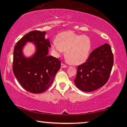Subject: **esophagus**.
I'll return each instance as SVG.
<instances>
[{"mask_svg":"<svg viewBox=\"0 0 127 127\" xmlns=\"http://www.w3.org/2000/svg\"><path fill=\"white\" fill-rule=\"evenodd\" d=\"M67 67V66L66 65L64 64L63 63H62V64H61V67H62V68H66Z\"/></svg>","mask_w":127,"mask_h":127,"instance_id":"esophagus-1","label":"esophagus"}]
</instances>
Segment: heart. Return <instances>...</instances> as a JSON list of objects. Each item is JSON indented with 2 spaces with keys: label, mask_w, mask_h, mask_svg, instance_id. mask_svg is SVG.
Returning <instances> with one entry per match:
<instances>
[{
  "label": "heart",
  "mask_w": 127,
  "mask_h": 127,
  "mask_svg": "<svg viewBox=\"0 0 127 127\" xmlns=\"http://www.w3.org/2000/svg\"><path fill=\"white\" fill-rule=\"evenodd\" d=\"M51 46L55 56L59 57L66 51L65 56L68 62L72 64L78 65L88 59L91 42L87 36L67 31L59 34L57 40H54Z\"/></svg>",
  "instance_id": "b5f03b06"
}]
</instances>
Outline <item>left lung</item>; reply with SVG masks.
<instances>
[{"mask_svg":"<svg viewBox=\"0 0 127 127\" xmlns=\"http://www.w3.org/2000/svg\"><path fill=\"white\" fill-rule=\"evenodd\" d=\"M113 64V55L108 43L91 52L88 60L78 66L74 80L81 91L91 92L101 88L108 81Z\"/></svg>","mask_w":127,"mask_h":127,"instance_id":"1","label":"left lung"}]
</instances>
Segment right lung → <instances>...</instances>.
I'll list each match as a JSON object with an SVG mask.
<instances>
[{"label":"right lung","instance_id":"add662e5","mask_svg":"<svg viewBox=\"0 0 127 127\" xmlns=\"http://www.w3.org/2000/svg\"><path fill=\"white\" fill-rule=\"evenodd\" d=\"M45 32H30L16 43L14 50L12 70L14 75L23 88L34 94L46 91L52 84L61 62L57 58L48 55L51 47ZM27 42L33 43L35 52L26 57L23 49Z\"/></svg>","mask_w":127,"mask_h":127}]
</instances>
